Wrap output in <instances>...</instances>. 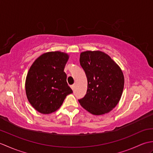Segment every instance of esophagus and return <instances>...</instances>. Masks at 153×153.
<instances>
[{
  "label": "esophagus",
  "instance_id": "obj_1",
  "mask_svg": "<svg viewBox=\"0 0 153 153\" xmlns=\"http://www.w3.org/2000/svg\"><path fill=\"white\" fill-rule=\"evenodd\" d=\"M70 87H71V89H72V90H74V89H75V84H74V85H71Z\"/></svg>",
  "mask_w": 153,
  "mask_h": 153
}]
</instances>
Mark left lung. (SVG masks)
I'll return each mask as SVG.
<instances>
[{"instance_id":"8db88e82","label":"left lung","mask_w":153,"mask_h":153,"mask_svg":"<svg viewBox=\"0 0 153 153\" xmlns=\"http://www.w3.org/2000/svg\"><path fill=\"white\" fill-rule=\"evenodd\" d=\"M80 64L87 78V90L79 102L94 115H102L115 108L123 93L124 76L110 56L100 51L81 53Z\"/></svg>"}]
</instances>
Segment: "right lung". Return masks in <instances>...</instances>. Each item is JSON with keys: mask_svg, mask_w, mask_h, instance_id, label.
I'll list each match as a JSON object with an SVG mask.
<instances>
[{"mask_svg": "<svg viewBox=\"0 0 153 153\" xmlns=\"http://www.w3.org/2000/svg\"><path fill=\"white\" fill-rule=\"evenodd\" d=\"M69 55L60 51L48 52L32 64L25 79V93L31 105L41 114L53 113L73 91L64 71Z\"/></svg>", "mask_w": 153, "mask_h": 153, "instance_id": "add662e5", "label": "right lung"}]
</instances>
